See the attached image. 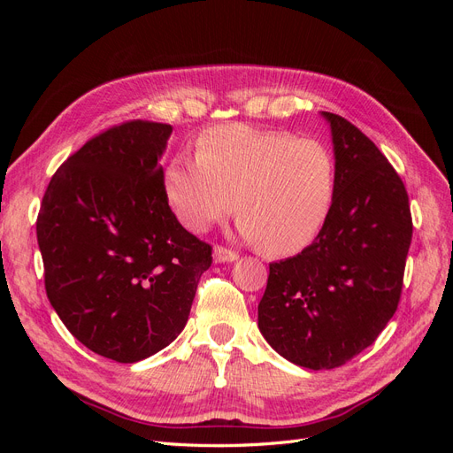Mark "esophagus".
I'll return each instance as SVG.
<instances>
[{
  "label": "esophagus",
  "mask_w": 453,
  "mask_h": 453,
  "mask_svg": "<svg viewBox=\"0 0 453 453\" xmlns=\"http://www.w3.org/2000/svg\"><path fill=\"white\" fill-rule=\"evenodd\" d=\"M213 260L215 263H234V260H238V253L223 248V245H217L213 250Z\"/></svg>",
  "instance_id": "1"
}]
</instances>
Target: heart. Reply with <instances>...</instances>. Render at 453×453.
Instances as JSON below:
<instances>
[{
    "instance_id": "b5f03b06",
    "label": "heart",
    "mask_w": 453,
    "mask_h": 453,
    "mask_svg": "<svg viewBox=\"0 0 453 453\" xmlns=\"http://www.w3.org/2000/svg\"><path fill=\"white\" fill-rule=\"evenodd\" d=\"M336 181L326 143L242 122L205 130L196 157H175L162 172L164 193L187 228L208 230L234 208L242 236L272 255L296 253L318 236Z\"/></svg>"
}]
</instances>
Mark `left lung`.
Wrapping results in <instances>:
<instances>
[{
  "label": "left lung",
  "mask_w": 453,
  "mask_h": 453,
  "mask_svg": "<svg viewBox=\"0 0 453 453\" xmlns=\"http://www.w3.org/2000/svg\"><path fill=\"white\" fill-rule=\"evenodd\" d=\"M331 125L336 196L303 253L270 265L258 328L281 357L311 370L346 365L374 344L399 306L412 215L404 183L344 117Z\"/></svg>",
  "instance_id": "obj_1"
}]
</instances>
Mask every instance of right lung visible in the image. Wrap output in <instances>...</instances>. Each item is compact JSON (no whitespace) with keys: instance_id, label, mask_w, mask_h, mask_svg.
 Segmentation results:
<instances>
[{"instance_id":"1","label":"right lung","mask_w":453,"mask_h":453,"mask_svg":"<svg viewBox=\"0 0 453 453\" xmlns=\"http://www.w3.org/2000/svg\"><path fill=\"white\" fill-rule=\"evenodd\" d=\"M170 125L130 120L94 135L52 175L37 243L52 308L81 344L117 363L185 328L211 245L181 226L162 187Z\"/></svg>"}]
</instances>
